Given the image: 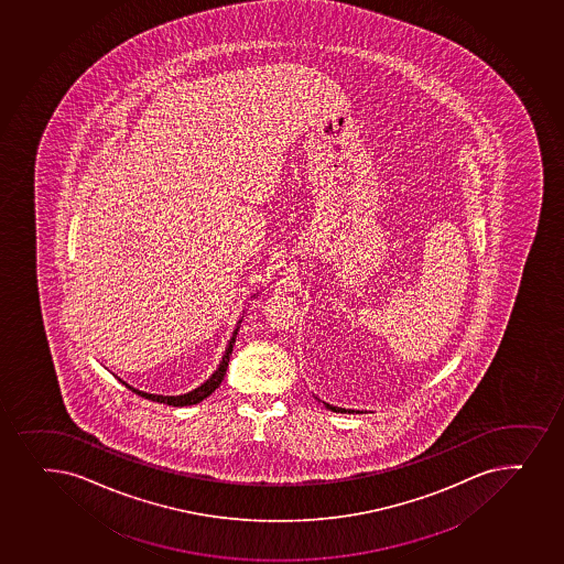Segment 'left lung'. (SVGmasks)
Returning <instances> with one entry per match:
<instances>
[{
	"instance_id": "8db88e82",
	"label": "left lung",
	"mask_w": 564,
	"mask_h": 564,
	"mask_svg": "<svg viewBox=\"0 0 564 564\" xmlns=\"http://www.w3.org/2000/svg\"><path fill=\"white\" fill-rule=\"evenodd\" d=\"M326 406L329 408V410H334V412H350V413H354V412H351V410H343V408L329 406V404H326Z\"/></svg>"
}]
</instances>
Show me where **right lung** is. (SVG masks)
Listing matches in <instances>:
<instances>
[{
    "mask_svg": "<svg viewBox=\"0 0 564 564\" xmlns=\"http://www.w3.org/2000/svg\"><path fill=\"white\" fill-rule=\"evenodd\" d=\"M237 332L232 335V339L229 340V346H227V350H225L224 359H221V364H219V369L214 372L213 378L210 380H206L200 388L195 389L192 393L178 394V397H162V394H149L143 393V391H138V389L130 388L128 383H124L130 391H133L135 394H141V397H145V399L154 400V402H164V404H170V406H189V404H197L200 400L206 399V397H210V394L219 388V383L225 378V372H227V367H229V358L230 354H232V346H235V340H237Z\"/></svg>",
    "mask_w": 564,
    "mask_h": 564,
    "instance_id": "1",
    "label": "right lung"
}]
</instances>
